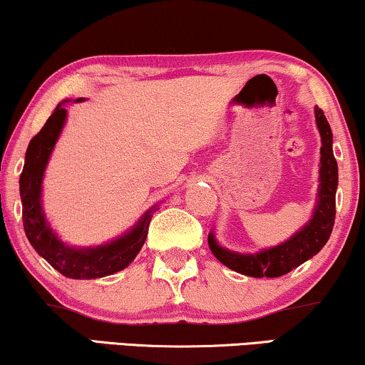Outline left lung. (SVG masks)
Masks as SVG:
<instances>
[{"instance_id":"obj_1","label":"left lung","mask_w":365,"mask_h":365,"mask_svg":"<svg viewBox=\"0 0 365 365\" xmlns=\"http://www.w3.org/2000/svg\"><path fill=\"white\" fill-rule=\"evenodd\" d=\"M316 125L321 135V168L317 202L312 217L299 232L289 240L273 248L261 250L255 255H241L218 245L213 232L208 235V245L220 263L236 273L251 278H278L289 273L312 256L319 253L332 233L336 218V190H337V162L332 153V132L324 112L314 109Z\"/></svg>"}]
</instances>
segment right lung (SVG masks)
<instances>
[{"mask_svg": "<svg viewBox=\"0 0 365 365\" xmlns=\"http://www.w3.org/2000/svg\"><path fill=\"white\" fill-rule=\"evenodd\" d=\"M84 101L76 99V102ZM63 101L56 107L43 129L31 138L24 167L19 177V195L23 203V227L29 243L38 251L39 256L48 261L54 269H58L66 278L73 279H96L114 274L129 266L138 251L145 243L148 225L152 220V207L143 217L133 225L129 232L106 245L91 246V248H76L63 243L56 232L49 227L44 217L41 203L43 177L56 142L63 132L68 110Z\"/></svg>", "mask_w": 365, "mask_h": 365, "instance_id": "1", "label": "right lung"}]
</instances>
